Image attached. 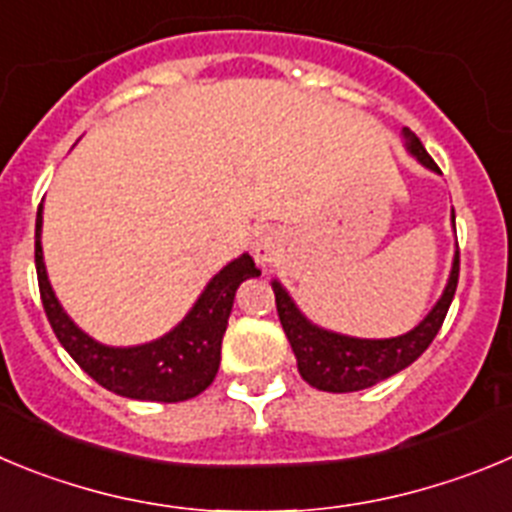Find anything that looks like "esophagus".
<instances>
[{
  "mask_svg": "<svg viewBox=\"0 0 512 512\" xmlns=\"http://www.w3.org/2000/svg\"><path fill=\"white\" fill-rule=\"evenodd\" d=\"M251 253L256 264L259 266H269L279 259L281 253V241L274 231H259L253 236L251 241Z\"/></svg>",
  "mask_w": 512,
  "mask_h": 512,
  "instance_id": "obj_1",
  "label": "esophagus"
}]
</instances>
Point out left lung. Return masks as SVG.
<instances>
[{
    "label": "left lung",
    "instance_id": "8db88e82",
    "mask_svg": "<svg viewBox=\"0 0 512 512\" xmlns=\"http://www.w3.org/2000/svg\"><path fill=\"white\" fill-rule=\"evenodd\" d=\"M403 149L434 175H442L434 159L419 142L414 131H401ZM452 228H454V210H452ZM459 279V251L457 241H454V259L452 269H449L447 284H444L442 297L434 302V307L426 312L424 320L409 332L396 337H353L342 335V332L327 330V327L317 325L299 309L292 294L279 279H271V289L276 294V312L287 340L297 358L299 375L312 388H320L327 393H353L363 391V388L375 386V383L386 381L391 375L401 373L403 368H409L421 353L431 345V340L437 337L439 327H442L447 309L452 304L454 292H457Z\"/></svg>",
    "mask_w": 512,
    "mask_h": 512
}]
</instances>
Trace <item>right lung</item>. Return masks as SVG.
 Here are the masks:
<instances>
[{
  "label": "right lung",
  "mask_w": 512,
  "mask_h": 512,
  "mask_svg": "<svg viewBox=\"0 0 512 512\" xmlns=\"http://www.w3.org/2000/svg\"><path fill=\"white\" fill-rule=\"evenodd\" d=\"M35 266L42 307L70 358L106 391L134 401L159 403L187 401L213 383L238 287L251 276L261 274L251 256L241 253L205 284L195 304L170 332L142 345L116 348L98 342L75 325L73 317L55 297L42 253V203L37 208L35 223Z\"/></svg>",
  "instance_id": "right-lung-1"
}]
</instances>
